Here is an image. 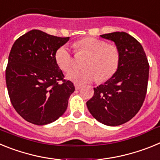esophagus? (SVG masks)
Listing matches in <instances>:
<instances>
[{
    "label": "esophagus",
    "instance_id": "1",
    "mask_svg": "<svg viewBox=\"0 0 160 160\" xmlns=\"http://www.w3.org/2000/svg\"><path fill=\"white\" fill-rule=\"evenodd\" d=\"M74 87H75L76 90H80V89H81L82 87V86H81V85L75 84V85H74Z\"/></svg>",
    "mask_w": 160,
    "mask_h": 160
}]
</instances>
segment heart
Listing matches in <instances>:
<instances>
[{
	"mask_svg": "<svg viewBox=\"0 0 160 160\" xmlns=\"http://www.w3.org/2000/svg\"><path fill=\"white\" fill-rule=\"evenodd\" d=\"M76 54L86 55L84 69L73 70L68 74L70 81L85 84L96 81H107L114 76L120 62V53L115 45L92 37L82 38L73 43ZM55 61L61 70L69 72L73 66V59L67 46H62L55 52Z\"/></svg>",
	"mask_w": 160,
	"mask_h": 160,
	"instance_id": "1",
	"label": "heart"
}]
</instances>
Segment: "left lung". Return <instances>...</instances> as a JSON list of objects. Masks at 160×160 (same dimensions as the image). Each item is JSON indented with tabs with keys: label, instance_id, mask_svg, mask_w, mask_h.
Instances as JSON below:
<instances>
[{
	"label": "left lung",
	"instance_id": "8db88e82",
	"mask_svg": "<svg viewBox=\"0 0 160 160\" xmlns=\"http://www.w3.org/2000/svg\"><path fill=\"white\" fill-rule=\"evenodd\" d=\"M100 36L115 43L119 66L112 78L94 88L87 106L96 120L114 127L128 122L140 110L148 90L149 63L141 44L127 32Z\"/></svg>",
	"mask_w": 160,
	"mask_h": 160
}]
</instances>
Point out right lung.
<instances>
[{
  "mask_svg": "<svg viewBox=\"0 0 160 160\" xmlns=\"http://www.w3.org/2000/svg\"><path fill=\"white\" fill-rule=\"evenodd\" d=\"M69 39L32 29L12 45L5 70L6 86L12 107L27 122L46 125L66 111L75 89L64 79L54 55Z\"/></svg>",
  "mask_w": 160,
  "mask_h": 160,
  "instance_id": "right-lung-1",
  "label": "right lung"
}]
</instances>
